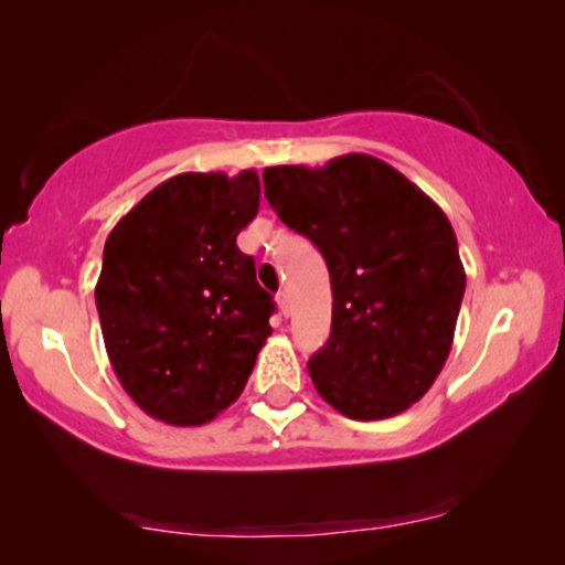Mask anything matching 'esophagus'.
<instances>
[{
  "instance_id": "1",
  "label": "esophagus",
  "mask_w": 565,
  "mask_h": 565,
  "mask_svg": "<svg viewBox=\"0 0 565 565\" xmlns=\"http://www.w3.org/2000/svg\"><path fill=\"white\" fill-rule=\"evenodd\" d=\"M276 303H279V311L284 317H289V294L286 291H279L276 294Z\"/></svg>"
}]
</instances>
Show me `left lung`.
I'll use <instances>...</instances> for the list:
<instances>
[{
    "instance_id": "obj_1",
    "label": "left lung",
    "mask_w": 565,
    "mask_h": 565,
    "mask_svg": "<svg viewBox=\"0 0 565 565\" xmlns=\"http://www.w3.org/2000/svg\"><path fill=\"white\" fill-rule=\"evenodd\" d=\"M266 199L324 256L331 334L309 360L324 402L352 419L405 412L452 349L465 268L450 221L384 160L349 153L324 168L264 170Z\"/></svg>"
}]
</instances>
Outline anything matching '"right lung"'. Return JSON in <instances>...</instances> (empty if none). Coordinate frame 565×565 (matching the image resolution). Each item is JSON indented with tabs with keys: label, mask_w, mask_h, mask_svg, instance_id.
I'll use <instances>...</instances> for the list:
<instances>
[{
	"label": "right lung",
	"mask_w": 565,
	"mask_h": 565,
	"mask_svg": "<svg viewBox=\"0 0 565 565\" xmlns=\"http://www.w3.org/2000/svg\"><path fill=\"white\" fill-rule=\"evenodd\" d=\"M258 201L256 170L181 173L107 236L95 286L105 349L150 417L199 427L244 392L274 311L254 258L236 246Z\"/></svg>",
	"instance_id": "obj_1"
}]
</instances>
